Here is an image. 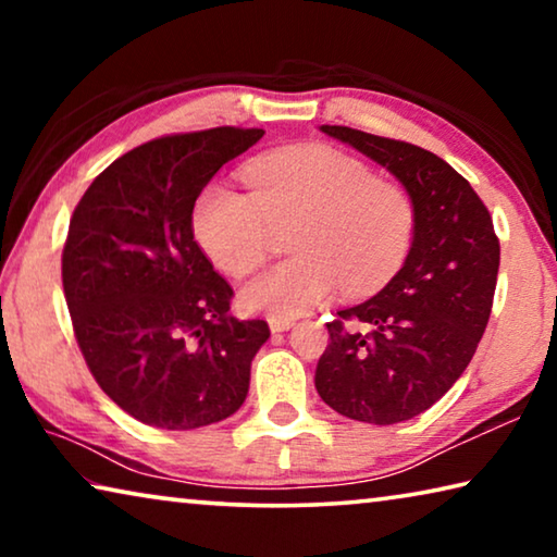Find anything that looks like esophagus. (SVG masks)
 Returning a JSON list of instances; mask_svg holds the SVG:
<instances>
[{
    "instance_id": "esophagus-1",
    "label": "esophagus",
    "mask_w": 557,
    "mask_h": 557,
    "mask_svg": "<svg viewBox=\"0 0 557 557\" xmlns=\"http://www.w3.org/2000/svg\"><path fill=\"white\" fill-rule=\"evenodd\" d=\"M292 326H295V322H289V319H270V332H272V334L289 332Z\"/></svg>"
}]
</instances>
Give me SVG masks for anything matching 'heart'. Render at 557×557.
Instances as JSON below:
<instances>
[{
    "label": "heart",
    "instance_id": "b5f03b06",
    "mask_svg": "<svg viewBox=\"0 0 557 557\" xmlns=\"http://www.w3.org/2000/svg\"><path fill=\"white\" fill-rule=\"evenodd\" d=\"M250 194L223 182L203 186L194 203V233L206 256L231 277L265 262L275 231L289 228L295 258L243 287L252 314L295 319L344 287L361 297L385 285L408 258L414 203L391 178L329 145H299L245 169Z\"/></svg>",
    "mask_w": 557,
    "mask_h": 557
}]
</instances>
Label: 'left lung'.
<instances>
[{
	"label": "left lung",
	"mask_w": 557,
	"mask_h": 557,
	"mask_svg": "<svg viewBox=\"0 0 557 557\" xmlns=\"http://www.w3.org/2000/svg\"><path fill=\"white\" fill-rule=\"evenodd\" d=\"M388 169L414 203L412 248L388 285L329 322L317 391L344 418L395 425L432 408L474 356L492 314L498 238L484 201L418 145L322 125Z\"/></svg>",
	"instance_id": "8db88e82"
}]
</instances>
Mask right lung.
<instances>
[{
	"instance_id": "add662e5",
	"label": "right lung",
	"mask_w": 557,
	"mask_h": 557,
	"mask_svg": "<svg viewBox=\"0 0 557 557\" xmlns=\"http://www.w3.org/2000/svg\"><path fill=\"white\" fill-rule=\"evenodd\" d=\"M262 135L157 137L115 159L75 206L61 258L73 332L92 379L145 425H213L248 395L270 329L231 314L233 287L194 240V203Z\"/></svg>"
}]
</instances>
